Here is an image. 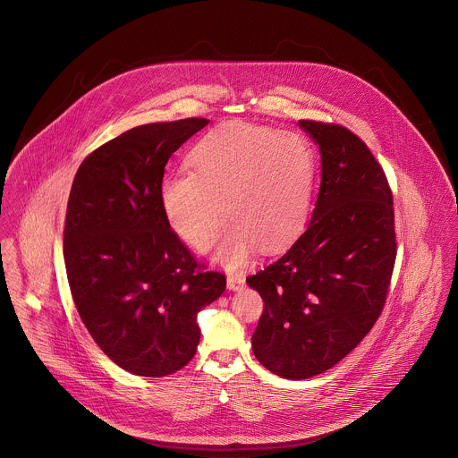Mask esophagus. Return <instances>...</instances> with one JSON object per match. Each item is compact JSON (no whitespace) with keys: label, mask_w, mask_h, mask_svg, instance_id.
Returning a JSON list of instances; mask_svg holds the SVG:
<instances>
[{"label":"esophagus","mask_w":458,"mask_h":458,"mask_svg":"<svg viewBox=\"0 0 458 458\" xmlns=\"http://www.w3.org/2000/svg\"><path fill=\"white\" fill-rule=\"evenodd\" d=\"M245 286V277L242 274H229L227 276V288L233 292H238Z\"/></svg>","instance_id":"34e87169"}]
</instances>
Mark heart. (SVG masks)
I'll return each mask as SVG.
<instances>
[{
  "mask_svg": "<svg viewBox=\"0 0 458 458\" xmlns=\"http://www.w3.org/2000/svg\"><path fill=\"white\" fill-rule=\"evenodd\" d=\"M188 166L163 179L159 202L172 231L195 250L218 240L225 213L234 227L218 258L229 265H242L252 243L281 249L307 220L314 156L297 133L225 123L195 142Z\"/></svg>",
  "mask_w": 458,
  "mask_h": 458,
  "instance_id": "heart-1",
  "label": "heart"
}]
</instances>
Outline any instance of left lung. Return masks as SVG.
Instances as JSON below:
<instances>
[{"label": "left lung", "mask_w": 458, "mask_h": 458, "mask_svg": "<svg viewBox=\"0 0 458 458\" xmlns=\"http://www.w3.org/2000/svg\"><path fill=\"white\" fill-rule=\"evenodd\" d=\"M299 124L321 154L310 222L283 256L247 277L265 302L254 355L290 380L330 369L364 339L396 259L393 191L380 163L344 126Z\"/></svg>", "instance_id": "obj_1"}]
</instances>
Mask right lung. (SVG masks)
Returning a JSON list of instances; mask_svg holds the SVG:
<instances>
[{
    "mask_svg": "<svg viewBox=\"0 0 458 458\" xmlns=\"http://www.w3.org/2000/svg\"><path fill=\"white\" fill-rule=\"evenodd\" d=\"M208 119L133 128L89 154L67 202L64 259L81 321L139 377H166L195 355L197 312L225 290L170 229L159 202L165 165Z\"/></svg>",
    "mask_w": 458,
    "mask_h": 458,
    "instance_id": "right-lung-1",
    "label": "right lung"
}]
</instances>
